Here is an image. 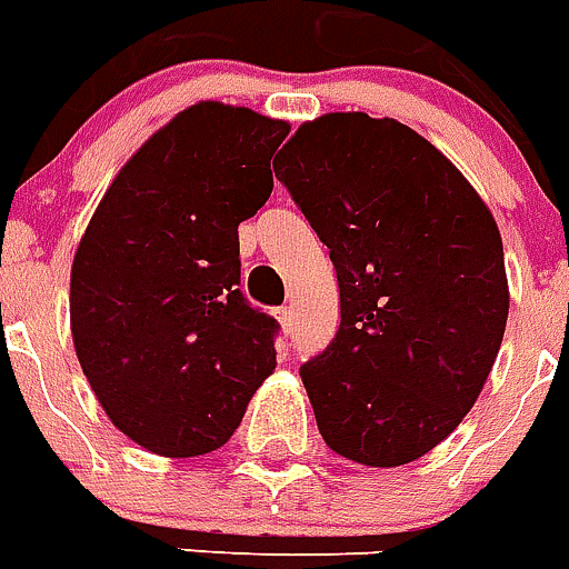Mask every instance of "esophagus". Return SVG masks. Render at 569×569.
<instances>
[{"instance_id": "esophagus-1", "label": "esophagus", "mask_w": 569, "mask_h": 569, "mask_svg": "<svg viewBox=\"0 0 569 569\" xmlns=\"http://www.w3.org/2000/svg\"><path fill=\"white\" fill-rule=\"evenodd\" d=\"M279 322L284 331H293V311L290 308H279Z\"/></svg>"}]
</instances>
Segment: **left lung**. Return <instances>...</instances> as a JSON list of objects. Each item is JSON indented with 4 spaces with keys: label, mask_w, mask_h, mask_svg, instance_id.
<instances>
[{
    "label": "left lung",
    "mask_w": 569,
    "mask_h": 569,
    "mask_svg": "<svg viewBox=\"0 0 569 569\" xmlns=\"http://www.w3.org/2000/svg\"><path fill=\"white\" fill-rule=\"evenodd\" d=\"M272 170L338 270L340 329L299 370L322 440L363 467L417 461L465 420L502 347L497 220L456 163L388 117L306 122Z\"/></svg>",
    "instance_id": "obj_1"
}]
</instances>
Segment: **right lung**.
Wrapping results in <instances>:
<instances>
[{
    "label": "right lung",
    "mask_w": 569,
    "mask_h": 569,
    "mask_svg": "<svg viewBox=\"0 0 569 569\" xmlns=\"http://www.w3.org/2000/svg\"><path fill=\"white\" fill-rule=\"evenodd\" d=\"M284 120L190 104L117 172L70 272L76 356L99 406L167 458L220 449L276 370L279 322L240 293L238 226L270 199Z\"/></svg>",
    "instance_id": "obj_1"
}]
</instances>
